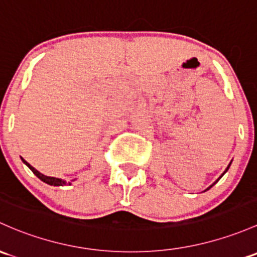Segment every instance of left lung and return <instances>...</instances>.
I'll use <instances>...</instances> for the list:
<instances>
[{"instance_id":"8db88e82","label":"left lung","mask_w":257,"mask_h":257,"mask_svg":"<svg viewBox=\"0 0 257 257\" xmlns=\"http://www.w3.org/2000/svg\"><path fill=\"white\" fill-rule=\"evenodd\" d=\"M231 161H233V160H231ZM231 161H230V164H229V165H228V167H226V169H225V171H224V172H223V174H221V176H220L219 178H218V180H217V181H215V182H213V183H212V185H210V186H209V187H208L206 191H208V190H209V188H212V187H213V186H214V185H215V183H217V182H218V181H219V180H220V178L224 176V174H225V172H226V171H228V170H229V167H230V165H231ZM206 191H204V192H206Z\"/></svg>"}]
</instances>
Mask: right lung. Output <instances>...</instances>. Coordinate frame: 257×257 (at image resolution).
<instances>
[{
	"mask_svg": "<svg viewBox=\"0 0 257 257\" xmlns=\"http://www.w3.org/2000/svg\"><path fill=\"white\" fill-rule=\"evenodd\" d=\"M22 161H23V163L26 164L27 166H28L29 169L32 170V171H33V174L36 175V176H37L38 178H40V180H42L43 182L48 183V185H50V186H65V185H67V182H66V181L63 180V178H58V177H51V176H45V175H43L42 172H39V171H38L37 169H34V167L32 166L31 164H28V163H27V161L24 160V159H22ZM69 185H71V182H69Z\"/></svg>",
	"mask_w": 257,
	"mask_h": 257,
	"instance_id": "obj_1",
	"label": "right lung"
}]
</instances>
